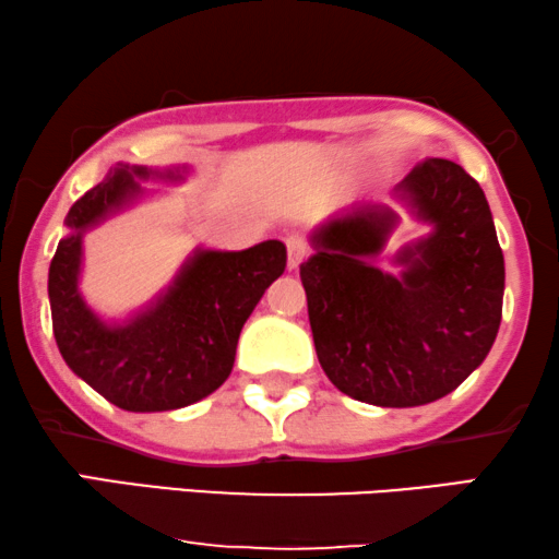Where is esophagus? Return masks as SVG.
Wrapping results in <instances>:
<instances>
[{
	"instance_id": "obj_1",
	"label": "esophagus",
	"mask_w": 559,
	"mask_h": 559,
	"mask_svg": "<svg viewBox=\"0 0 559 559\" xmlns=\"http://www.w3.org/2000/svg\"><path fill=\"white\" fill-rule=\"evenodd\" d=\"M305 257H308V243H305L302 236L293 234L287 239V270H297Z\"/></svg>"
}]
</instances>
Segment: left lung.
I'll return each instance as SVG.
<instances>
[{"label":"left lung","mask_w":559,"mask_h":559,"mask_svg":"<svg viewBox=\"0 0 559 559\" xmlns=\"http://www.w3.org/2000/svg\"><path fill=\"white\" fill-rule=\"evenodd\" d=\"M427 234L381 259L400 226L384 201L348 205L310 231L300 264L318 361L335 389L377 407H419L484 364L501 325L503 254L484 190L427 157L392 190Z\"/></svg>","instance_id":"left-lung-1"}]
</instances>
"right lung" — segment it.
Masks as SVG:
<instances>
[{"label":"right lung","mask_w":559,"mask_h":559,"mask_svg":"<svg viewBox=\"0 0 559 559\" xmlns=\"http://www.w3.org/2000/svg\"><path fill=\"white\" fill-rule=\"evenodd\" d=\"M190 167L117 163L71 205L68 234L50 262L48 297L60 356L75 377L127 412H167L195 404L228 379L241 328L266 287L285 272L277 239L241 251L198 247L170 285L127 318L91 308L81 293L83 236L155 190L142 182H182Z\"/></svg>","instance_id":"obj_1"}]
</instances>
